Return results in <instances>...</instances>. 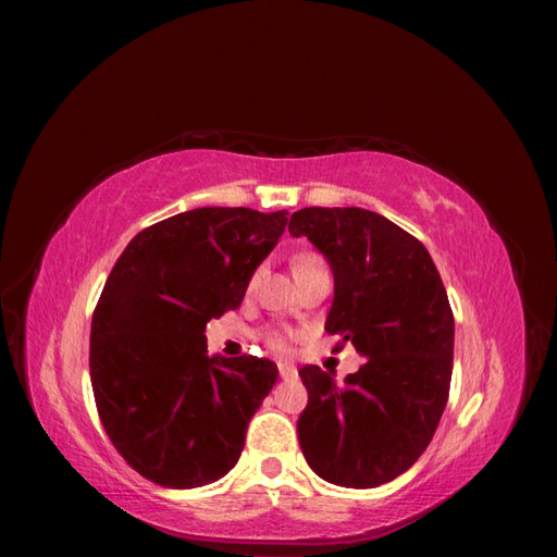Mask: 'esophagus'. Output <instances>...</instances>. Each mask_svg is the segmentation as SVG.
Returning <instances> with one entry per match:
<instances>
[{
    "instance_id": "1",
    "label": "esophagus",
    "mask_w": 557,
    "mask_h": 557,
    "mask_svg": "<svg viewBox=\"0 0 557 557\" xmlns=\"http://www.w3.org/2000/svg\"><path fill=\"white\" fill-rule=\"evenodd\" d=\"M278 374L283 381H295L297 379V369L288 362H278Z\"/></svg>"
}]
</instances>
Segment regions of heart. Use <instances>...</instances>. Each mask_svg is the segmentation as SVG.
<instances>
[{
	"label": "heart",
	"mask_w": 557,
	"mask_h": 557,
	"mask_svg": "<svg viewBox=\"0 0 557 557\" xmlns=\"http://www.w3.org/2000/svg\"><path fill=\"white\" fill-rule=\"evenodd\" d=\"M318 262H323V258L315 256V252H299V256L293 258V272H299V269L318 264ZM264 339L272 348H285V339H283L281 332H267Z\"/></svg>",
	"instance_id": "1"
}]
</instances>
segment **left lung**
<instances>
[{
	"mask_svg": "<svg viewBox=\"0 0 557 557\" xmlns=\"http://www.w3.org/2000/svg\"><path fill=\"white\" fill-rule=\"evenodd\" d=\"M288 230L334 274L325 332L367 358L339 385L315 364L299 369L301 453L334 485H383L423 455L448 401L455 323L442 276L423 244L374 211L309 207Z\"/></svg>",
	"mask_w": 557,
	"mask_h": 557,
	"instance_id": "obj_1",
	"label": "left lung"
}]
</instances>
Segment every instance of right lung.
I'll list each match as a JSON object with an SVG mask.
<instances>
[{
    "instance_id": "obj_1",
    "label": "right lung",
    "mask_w": 557,
    "mask_h": 557,
    "mask_svg": "<svg viewBox=\"0 0 557 557\" xmlns=\"http://www.w3.org/2000/svg\"><path fill=\"white\" fill-rule=\"evenodd\" d=\"M288 211L201 207L141 230L113 264L90 327V381L115 450L148 481L199 487L244 450L278 369L207 356V323L237 309Z\"/></svg>"
}]
</instances>
